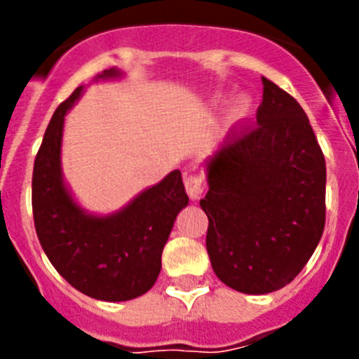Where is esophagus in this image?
Here are the masks:
<instances>
[{
  "mask_svg": "<svg viewBox=\"0 0 359 359\" xmlns=\"http://www.w3.org/2000/svg\"><path fill=\"white\" fill-rule=\"evenodd\" d=\"M185 187L190 198L198 199L207 190V180L201 172H190L189 176H185Z\"/></svg>",
  "mask_w": 359,
  "mask_h": 359,
  "instance_id": "obj_1",
  "label": "esophagus"
}]
</instances>
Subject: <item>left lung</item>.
Listing matches in <instances>:
<instances>
[{"mask_svg": "<svg viewBox=\"0 0 359 359\" xmlns=\"http://www.w3.org/2000/svg\"><path fill=\"white\" fill-rule=\"evenodd\" d=\"M257 122L236 123L208 163L207 252L231 290L290 284L322 239L325 158L302 106L262 77Z\"/></svg>", "mask_w": 359, "mask_h": 359, "instance_id": "left-lung-1", "label": "left lung"}]
</instances>
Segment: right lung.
<instances>
[{
	"instance_id": "obj_1",
	"label": "right lung",
	"mask_w": 359,
	"mask_h": 359,
	"mask_svg": "<svg viewBox=\"0 0 359 359\" xmlns=\"http://www.w3.org/2000/svg\"><path fill=\"white\" fill-rule=\"evenodd\" d=\"M106 69L102 79L116 77ZM82 86L50 120L32 174V210L37 237L53 268L75 290L97 300L123 302L147 293L161 269V252L177 212L187 207L182 172L172 170L131 205L107 217L88 215L61 177V138L66 111Z\"/></svg>"
}]
</instances>
